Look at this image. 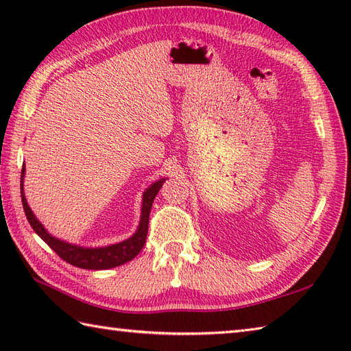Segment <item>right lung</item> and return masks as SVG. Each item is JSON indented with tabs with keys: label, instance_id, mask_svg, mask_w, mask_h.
<instances>
[{
	"label": "right lung",
	"instance_id": "1",
	"mask_svg": "<svg viewBox=\"0 0 351 351\" xmlns=\"http://www.w3.org/2000/svg\"><path fill=\"white\" fill-rule=\"evenodd\" d=\"M24 175H25V169H22L21 171L22 206H24L27 220L34 229V232L39 235L58 256H60L63 261H66V263H69L78 268H86V270H107V268H113V267L128 263V261L134 259L138 255L140 250L143 249V245L146 243L147 228H149V214H151L154 199L156 195H158L164 181H166V180H160L154 182L151 187L143 193L140 225H138V229L136 230V234L122 243L93 249V247H80V245L69 244L66 241L58 240V238L52 237L51 234L47 232V229H45L42 223L36 219V215L33 214L32 210H29V206L27 204V199L24 195Z\"/></svg>",
	"mask_w": 351,
	"mask_h": 351
}]
</instances>
